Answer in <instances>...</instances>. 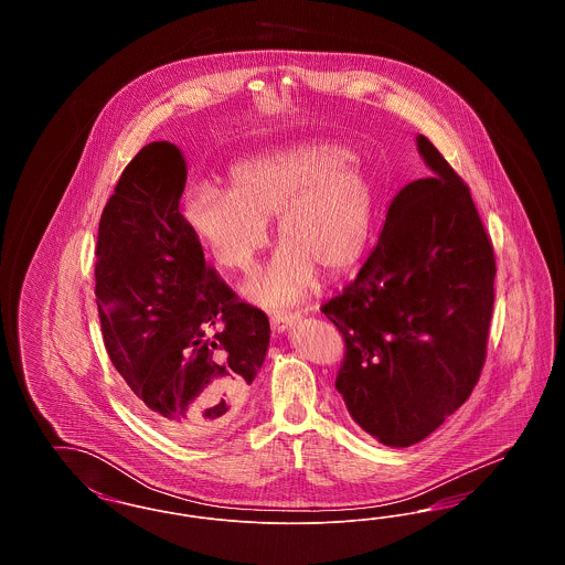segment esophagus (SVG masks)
<instances>
[{
    "instance_id": "obj_1",
    "label": "esophagus",
    "mask_w": 565,
    "mask_h": 565,
    "mask_svg": "<svg viewBox=\"0 0 565 565\" xmlns=\"http://www.w3.org/2000/svg\"><path fill=\"white\" fill-rule=\"evenodd\" d=\"M298 320V313H270V328L273 332H284Z\"/></svg>"
}]
</instances>
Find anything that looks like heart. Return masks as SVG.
Masks as SVG:
<instances>
[{
    "label": "heart",
    "instance_id": "1",
    "mask_svg": "<svg viewBox=\"0 0 565 565\" xmlns=\"http://www.w3.org/2000/svg\"><path fill=\"white\" fill-rule=\"evenodd\" d=\"M192 235L215 265L247 273L277 217L284 247L254 286L267 305H286L322 277H339L362 256L373 217V190L351 154L334 143H300L233 164L226 190L192 186L184 203Z\"/></svg>",
    "mask_w": 565,
    "mask_h": 565
}]
</instances>
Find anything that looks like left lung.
Returning <instances> with one entry per match:
<instances>
[{
  "label": "left lung",
  "mask_w": 565,
  "mask_h": 565,
  "mask_svg": "<svg viewBox=\"0 0 565 565\" xmlns=\"http://www.w3.org/2000/svg\"><path fill=\"white\" fill-rule=\"evenodd\" d=\"M417 148L431 178L396 194L364 267L322 305L345 341L334 385L387 447L424 440L470 398L493 313L495 254L470 189L428 137Z\"/></svg>",
  "instance_id": "8db88e82"
}]
</instances>
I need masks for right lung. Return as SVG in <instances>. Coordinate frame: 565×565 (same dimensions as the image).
Wrapping results in <instances>:
<instances>
[{
  "label": "right lung",
  "mask_w": 565,
  "mask_h": 565,
  "mask_svg": "<svg viewBox=\"0 0 565 565\" xmlns=\"http://www.w3.org/2000/svg\"><path fill=\"white\" fill-rule=\"evenodd\" d=\"M182 152L167 141L129 162L99 220L95 296L114 369L139 411L180 440L224 428L249 396L269 318L205 265L180 214Z\"/></svg>",
  "instance_id": "add662e5"
}]
</instances>
